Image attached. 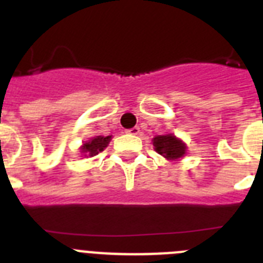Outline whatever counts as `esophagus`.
I'll list each match as a JSON object with an SVG mask.
<instances>
[{
	"label": "esophagus",
	"mask_w": 263,
	"mask_h": 263,
	"mask_svg": "<svg viewBox=\"0 0 263 263\" xmlns=\"http://www.w3.org/2000/svg\"><path fill=\"white\" fill-rule=\"evenodd\" d=\"M126 133L130 134V136H138V134H139V127L138 126L132 127V129L126 130Z\"/></svg>",
	"instance_id": "1"
}]
</instances>
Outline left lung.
Instances as JSON below:
<instances>
[{
	"label": "left lung",
	"instance_id": "obj_1",
	"mask_svg": "<svg viewBox=\"0 0 263 263\" xmlns=\"http://www.w3.org/2000/svg\"><path fill=\"white\" fill-rule=\"evenodd\" d=\"M153 145L158 154L163 155L168 160H178L179 158L184 157L185 150H187L185 143L176 138L174 134L157 136L153 138Z\"/></svg>",
	"mask_w": 263,
	"mask_h": 263
}]
</instances>
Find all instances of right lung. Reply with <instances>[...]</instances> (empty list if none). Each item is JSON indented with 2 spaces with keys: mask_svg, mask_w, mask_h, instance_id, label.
<instances>
[{
  "mask_svg": "<svg viewBox=\"0 0 263 263\" xmlns=\"http://www.w3.org/2000/svg\"><path fill=\"white\" fill-rule=\"evenodd\" d=\"M110 139L111 136L93 137V138L89 139L88 142L83 143V146L80 147L81 154L84 155V157H93V155H97L108 146V143L110 142Z\"/></svg>",
  "mask_w": 263,
  "mask_h": 263,
  "instance_id": "add662e5",
  "label": "right lung"
}]
</instances>
